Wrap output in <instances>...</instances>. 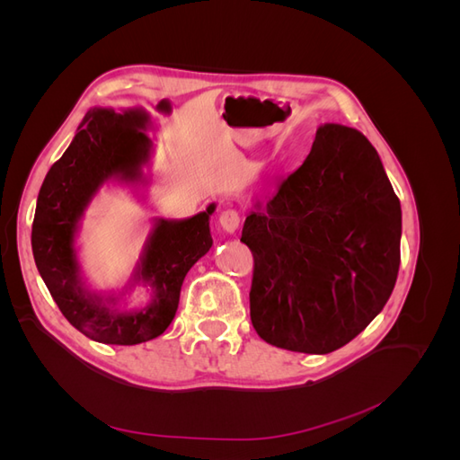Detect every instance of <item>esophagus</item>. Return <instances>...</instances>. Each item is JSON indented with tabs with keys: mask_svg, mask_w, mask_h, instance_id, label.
Listing matches in <instances>:
<instances>
[{
	"mask_svg": "<svg viewBox=\"0 0 460 460\" xmlns=\"http://www.w3.org/2000/svg\"><path fill=\"white\" fill-rule=\"evenodd\" d=\"M218 226L225 230L226 234H234L235 230L240 228L238 211H234V208H226V211H222L220 217H218Z\"/></svg>",
	"mask_w": 460,
	"mask_h": 460,
	"instance_id": "obj_1",
	"label": "esophagus"
}]
</instances>
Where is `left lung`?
<instances>
[{"label": "left lung", "instance_id": "1", "mask_svg": "<svg viewBox=\"0 0 460 460\" xmlns=\"http://www.w3.org/2000/svg\"><path fill=\"white\" fill-rule=\"evenodd\" d=\"M253 207L242 242L259 336L311 355L349 343L384 309L401 262V203L378 151L355 128L320 124L307 159Z\"/></svg>", "mask_w": 460, "mask_h": 460}]
</instances>
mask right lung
Instances as JSON below:
<instances>
[{"mask_svg": "<svg viewBox=\"0 0 460 460\" xmlns=\"http://www.w3.org/2000/svg\"><path fill=\"white\" fill-rule=\"evenodd\" d=\"M155 120L144 107H93L63 157L46 174L32 225V253L53 301L86 338L111 345L149 341L169 328L188 270L213 245L208 220L217 203L188 218H153L144 249L122 289H92L76 238L86 208L103 186L146 199ZM144 287L147 304H134Z\"/></svg>", "mask_w": 460, "mask_h": 460, "instance_id": "right-lung-1", "label": "right lung"}]
</instances>
